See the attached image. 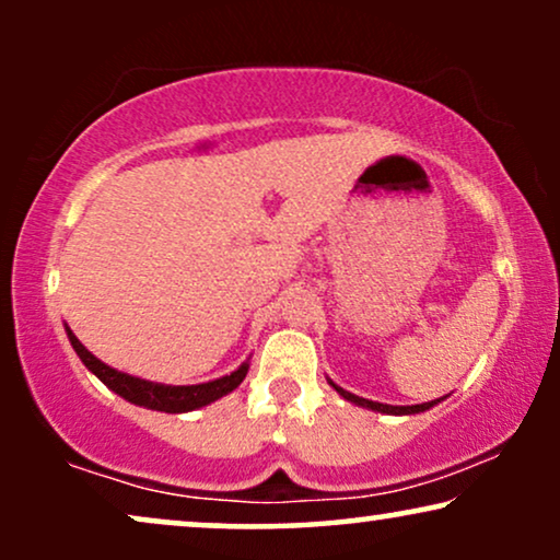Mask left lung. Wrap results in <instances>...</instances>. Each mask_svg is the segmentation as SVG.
Listing matches in <instances>:
<instances>
[{"instance_id": "1", "label": "left lung", "mask_w": 560, "mask_h": 560, "mask_svg": "<svg viewBox=\"0 0 560 560\" xmlns=\"http://www.w3.org/2000/svg\"><path fill=\"white\" fill-rule=\"evenodd\" d=\"M328 385H331L336 393H339L343 400L354 402L359 405V408H370L374 412H387V416H416V412H423V410H431L433 405H439L443 397H439V400H431V402H423V405H385V402H374V400H366V397H359V395H351L347 393V389L334 385L331 380H328Z\"/></svg>"}]
</instances>
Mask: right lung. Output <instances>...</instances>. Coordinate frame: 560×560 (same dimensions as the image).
I'll use <instances>...</instances> for the list:
<instances>
[{
  "label": "right lung",
  "instance_id": "obj_1",
  "mask_svg": "<svg viewBox=\"0 0 560 560\" xmlns=\"http://www.w3.org/2000/svg\"><path fill=\"white\" fill-rule=\"evenodd\" d=\"M68 341L75 349V354L81 357V362L86 364L89 372H94L98 380L104 382L112 393L125 397L127 402L140 405V408L148 410H160V412H188L196 408H203L219 397H224L242 385V380L247 377L249 362H244L240 370H234L226 377L203 382V385H160V382H148L140 377H132V374H125L119 370H112L109 364H104L102 359H96L91 351L83 347V343L75 339V334L66 326Z\"/></svg>",
  "mask_w": 560,
  "mask_h": 560
}]
</instances>
